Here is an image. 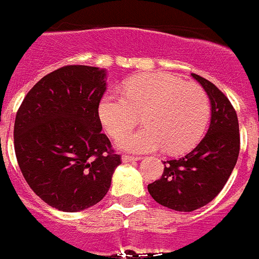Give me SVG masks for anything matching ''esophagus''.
<instances>
[{"instance_id": "34e87169", "label": "esophagus", "mask_w": 259, "mask_h": 259, "mask_svg": "<svg viewBox=\"0 0 259 259\" xmlns=\"http://www.w3.org/2000/svg\"><path fill=\"white\" fill-rule=\"evenodd\" d=\"M141 156H133V155H122V162H134V160H140Z\"/></svg>"}]
</instances>
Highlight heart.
I'll return each instance as SVG.
<instances>
[{
	"label": "heart",
	"mask_w": 259,
	"mask_h": 259,
	"mask_svg": "<svg viewBox=\"0 0 259 259\" xmlns=\"http://www.w3.org/2000/svg\"><path fill=\"white\" fill-rule=\"evenodd\" d=\"M138 114L145 125L121 137V149L132 153L164 149L168 154H182L203 137L210 101L201 85L168 73L136 76L125 82L123 93H106L100 101V121L113 138L133 128Z\"/></svg>",
	"instance_id": "b5f03b06"
}]
</instances>
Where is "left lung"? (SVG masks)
<instances>
[{
	"label": "left lung",
	"instance_id": "1",
	"mask_svg": "<svg viewBox=\"0 0 259 259\" xmlns=\"http://www.w3.org/2000/svg\"><path fill=\"white\" fill-rule=\"evenodd\" d=\"M192 76L212 104L209 129L192 151L164 162L160 179L147 186L156 203L179 212H191L212 201L229 179L240 154L236 109L213 82L196 73Z\"/></svg>",
	"mask_w": 259,
	"mask_h": 259
}]
</instances>
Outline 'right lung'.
<instances>
[{"label": "right lung", "instance_id": "1", "mask_svg": "<svg viewBox=\"0 0 259 259\" xmlns=\"http://www.w3.org/2000/svg\"><path fill=\"white\" fill-rule=\"evenodd\" d=\"M105 71L64 66L30 89L14 122V150L27 184L63 212L103 200L121 155L101 132Z\"/></svg>", "mask_w": 259, "mask_h": 259}]
</instances>
